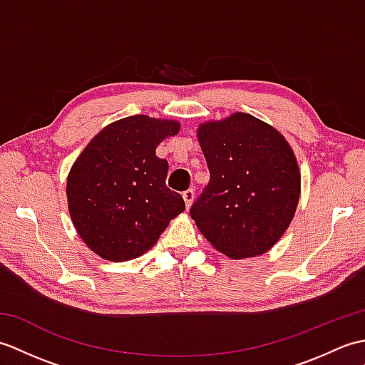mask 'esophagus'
<instances>
[{"label":"esophagus","instance_id":"esophagus-1","mask_svg":"<svg viewBox=\"0 0 365 365\" xmlns=\"http://www.w3.org/2000/svg\"><path fill=\"white\" fill-rule=\"evenodd\" d=\"M182 197H183V200H185V205H187V208H190L191 204H192V199H195V191H192V190L183 191Z\"/></svg>","mask_w":365,"mask_h":365}]
</instances>
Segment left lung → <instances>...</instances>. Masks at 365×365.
<instances>
[{
	"label": "left lung",
	"instance_id": "obj_1",
	"mask_svg": "<svg viewBox=\"0 0 365 365\" xmlns=\"http://www.w3.org/2000/svg\"><path fill=\"white\" fill-rule=\"evenodd\" d=\"M210 180L190 215L208 242L230 259L267 252L297 212L301 174L289 143L246 113L197 128Z\"/></svg>",
	"mask_w": 365,
	"mask_h": 365
}]
</instances>
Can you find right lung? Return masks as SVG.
<instances>
[{
    "mask_svg": "<svg viewBox=\"0 0 365 365\" xmlns=\"http://www.w3.org/2000/svg\"><path fill=\"white\" fill-rule=\"evenodd\" d=\"M178 130L177 120L130 115L105 127L73 163L67 177L68 213L100 257H139L185 210L183 197L166 187L168 161L155 153Z\"/></svg>",
    "mask_w": 365,
    "mask_h": 365,
    "instance_id": "obj_1",
    "label": "right lung"
}]
</instances>
